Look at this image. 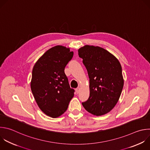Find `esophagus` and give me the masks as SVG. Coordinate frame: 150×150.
<instances>
[{
    "label": "esophagus",
    "instance_id": "obj_1",
    "mask_svg": "<svg viewBox=\"0 0 150 150\" xmlns=\"http://www.w3.org/2000/svg\"><path fill=\"white\" fill-rule=\"evenodd\" d=\"M76 92L77 93H79V92H80V88H79V87H78V88L76 89Z\"/></svg>",
    "mask_w": 150,
    "mask_h": 150
}]
</instances>
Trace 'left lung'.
I'll use <instances>...</instances> for the list:
<instances>
[{"mask_svg": "<svg viewBox=\"0 0 150 150\" xmlns=\"http://www.w3.org/2000/svg\"><path fill=\"white\" fill-rule=\"evenodd\" d=\"M78 55L89 78V96L82 104L94 115L106 114L117 104L123 88L121 65L112 54L99 46L85 45L79 49Z\"/></svg>", "mask_w": 150, "mask_h": 150, "instance_id": "8db88e82", "label": "left lung"}]
</instances>
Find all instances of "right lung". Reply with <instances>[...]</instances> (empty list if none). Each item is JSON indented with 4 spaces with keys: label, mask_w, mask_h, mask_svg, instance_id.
Instances as JSON below:
<instances>
[{
    "label": "right lung",
    "mask_w": 150,
    "mask_h": 150,
    "mask_svg": "<svg viewBox=\"0 0 150 150\" xmlns=\"http://www.w3.org/2000/svg\"><path fill=\"white\" fill-rule=\"evenodd\" d=\"M73 55L69 48L55 46L47 50L33 67L32 93L41 111L52 118L63 114L74 97L75 90L70 88L64 72Z\"/></svg>",
    "instance_id": "obj_1"
}]
</instances>
